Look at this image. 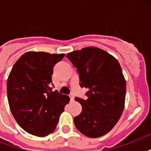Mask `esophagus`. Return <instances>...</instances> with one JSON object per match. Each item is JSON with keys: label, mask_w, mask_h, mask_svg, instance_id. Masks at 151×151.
I'll use <instances>...</instances> for the list:
<instances>
[{"label": "esophagus", "mask_w": 151, "mask_h": 151, "mask_svg": "<svg viewBox=\"0 0 151 151\" xmlns=\"http://www.w3.org/2000/svg\"><path fill=\"white\" fill-rule=\"evenodd\" d=\"M70 101L72 102V101L74 100V96H73V95H70Z\"/></svg>", "instance_id": "esophagus-1"}]
</instances>
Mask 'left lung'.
Here are the masks:
<instances>
[{"instance_id":"obj_1","label":"left lung","mask_w":151,"mask_h":151,"mask_svg":"<svg viewBox=\"0 0 151 151\" xmlns=\"http://www.w3.org/2000/svg\"><path fill=\"white\" fill-rule=\"evenodd\" d=\"M78 69L80 86L87 99L76 97L82 111L73 118L78 130L90 138L105 135L117 124L124 110L126 83L114 57L103 49L87 47L66 55Z\"/></svg>"}]
</instances>
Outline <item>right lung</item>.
<instances>
[{
    "instance_id": "1",
    "label": "right lung",
    "mask_w": 151,
    "mask_h": 151,
    "mask_svg": "<svg viewBox=\"0 0 151 151\" xmlns=\"http://www.w3.org/2000/svg\"><path fill=\"white\" fill-rule=\"evenodd\" d=\"M65 54L28 52L14 64L7 82L11 112L21 128L37 136L54 131L69 103L68 96L52 91L53 67Z\"/></svg>"
}]
</instances>
